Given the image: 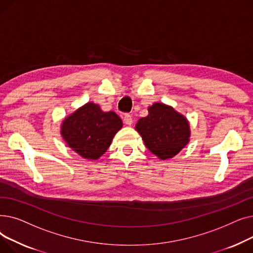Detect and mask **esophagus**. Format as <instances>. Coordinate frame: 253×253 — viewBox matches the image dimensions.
Returning a JSON list of instances; mask_svg holds the SVG:
<instances>
[{
    "label": "esophagus",
    "mask_w": 253,
    "mask_h": 253,
    "mask_svg": "<svg viewBox=\"0 0 253 253\" xmlns=\"http://www.w3.org/2000/svg\"><path fill=\"white\" fill-rule=\"evenodd\" d=\"M124 123H125L127 126H131L132 123H133V120H132V118H131L130 115H125V117H124Z\"/></svg>",
    "instance_id": "obj_1"
}]
</instances>
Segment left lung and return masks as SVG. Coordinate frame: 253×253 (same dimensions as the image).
Masks as SVG:
<instances>
[{"label":"left lung","mask_w":253,"mask_h":253,"mask_svg":"<svg viewBox=\"0 0 253 253\" xmlns=\"http://www.w3.org/2000/svg\"><path fill=\"white\" fill-rule=\"evenodd\" d=\"M149 115L140 118L135 130L145 147L160 160L176 156L190 142V122L171 105L155 102L148 108Z\"/></svg>","instance_id":"1"}]
</instances>
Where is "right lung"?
<instances>
[{
	"label": "right lung",
	"mask_w": 253,
	"mask_h": 253,
	"mask_svg": "<svg viewBox=\"0 0 253 253\" xmlns=\"http://www.w3.org/2000/svg\"><path fill=\"white\" fill-rule=\"evenodd\" d=\"M122 127V120L115 112H103L99 104L87 102L62 120L60 134L79 156L97 160L108 151Z\"/></svg>",
	"instance_id": "add662e5"
}]
</instances>
